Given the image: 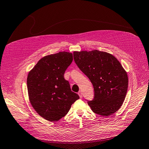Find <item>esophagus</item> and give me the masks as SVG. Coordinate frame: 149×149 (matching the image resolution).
Wrapping results in <instances>:
<instances>
[{
  "instance_id": "obj_1",
  "label": "esophagus",
  "mask_w": 149,
  "mask_h": 149,
  "mask_svg": "<svg viewBox=\"0 0 149 149\" xmlns=\"http://www.w3.org/2000/svg\"><path fill=\"white\" fill-rule=\"evenodd\" d=\"M78 95H79V96H80V98H82V92H81V91H79V92L78 93Z\"/></svg>"
}]
</instances>
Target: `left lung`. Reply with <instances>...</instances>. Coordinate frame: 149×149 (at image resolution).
<instances>
[{
    "label": "left lung",
    "instance_id": "left-lung-1",
    "mask_svg": "<svg viewBox=\"0 0 149 149\" xmlns=\"http://www.w3.org/2000/svg\"><path fill=\"white\" fill-rule=\"evenodd\" d=\"M74 59L93 86L94 98L88 100L93 112L108 116L117 111L128 87L127 73L120 62L113 55L98 50L74 51Z\"/></svg>",
    "mask_w": 149,
    "mask_h": 149
}]
</instances>
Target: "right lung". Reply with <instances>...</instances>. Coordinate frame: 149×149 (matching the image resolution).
<instances>
[{
	"mask_svg": "<svg viewBox=\"0 0 149 149\" xmlns=\"http://www.w3.org/2000/svg\"><path fill=\"white\" fill-rule=\"evenodd\" d=\"M72 60L73 55L68 52L48 55L41 58L28 75L31 104L39 115L51 122L63 117L79 98L64 78Z\"/></svg>",
	"mask_w": 149,
	"mask_h": 149,
	"instance_id": "add662e5",
	"label": "right lung"
}]
</instances>
